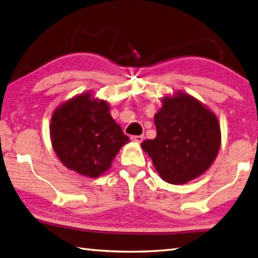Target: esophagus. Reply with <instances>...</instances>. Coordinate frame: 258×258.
Returning a JSON list of instances; mask_svg holds the SVG:
<instances>
[{"instance_id": "1", "label": "esophagus", "mask_w": 258, "mask_h": 258, "mask_svg": "<svg viewBox=\"0 0 258 258\" xmlns=\"http://www.w3.org/2000/svg\"><path fill=\"white\" fill-rule=\"evenodd\" d=\"M130 139L135 141V142H141L142 140H144V136H131Z\"/></svg>"}]
</instances>
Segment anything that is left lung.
<instances>
[{
    "label": "left lung",
    "instance_id": "obj_1",
    "mask_svg": "<svg viewBox=\"0 0 258 258\" xmlns=\"http://www.w3.org/2000/svg\"><path fill=\"white\" fill-rule=\"evenodd\" d=\"M154 114L157 137L141 144L160 176L184 184L207 171L221 146L219 120L201 102L184 93L164 97Z\"/></svg>",
    "mask_w": 258,
    "mask_h": 258
}]
</instances>
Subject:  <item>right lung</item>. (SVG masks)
<instances>
[{
  "label": "right lung",
  "instance_id": "obj_1",
  "mask_svg": "<svg viewBox=\"0 0 258 258\" xmlns=\"http://www.w3.org/2000/svg\"><path fill=\"white\" fill-rule=\"evenodd\" d=\"M106 101L77 96L51 117V146L61 163L77 173L97 177L110 168L120 148L129 142L110 116Z\"/></svg>",
  "mask_w": 258,
  "mask_h": 258
}]
</instances>
